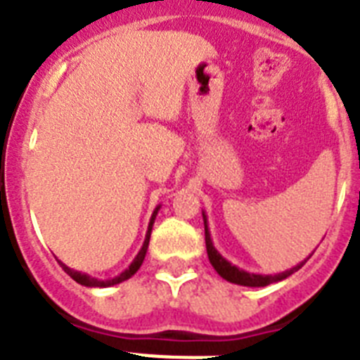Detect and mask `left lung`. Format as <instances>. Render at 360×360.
I'll use <instances>...</instances> for the list:
<instances>
[{
	"mask_svg": "<svg viewBox=\"0 0 360 360\" xmlns=\"http://www.w3.org/2000/svg\"><path fill=\"white\" fill-rule=\"evenodd\" d=\"M203 214V225H205V247H207V256L211 265L214 266V270L218 272L219 276L224 279H227L229 283H234V285H241V287H266V285H272V283L283 281V279H287L288 276H292L294 272H297L301 266L307 263L308 256L304 262L297 263L295 266H292L290 270H285V272H279V274H254V272H247L243 269H238L236 265H232L231 262H227L221 254L216 250L214 243L211 240V232H209V225H207V216L205 212L202 211Z\"/></svg>",
	"mask_w": 360,
	"mask_h": 360,
	"instance_id": "1",
	"label": "left lung"
}]
</instances>
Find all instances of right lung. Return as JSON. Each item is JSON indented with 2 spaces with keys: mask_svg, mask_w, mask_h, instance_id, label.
<instances>
[{
  "mask_svg": "<svg viewBox=\"0 0 360 360\" xmlns=\"http://www.w3.org/2000/svg\"><path fill=\"white\" fill-rule=\"evenodd\" d=\"M158 211H160V205H158L155 211H153L151 214V219H149V225H148V232H146V240L144 243H142V249L139 250V254L135 256V259L131 262V265L128 266V269L124 270L122 274L115 276V278L111 279H97V278H91V276L88 274H82V272H77V270L70 269L68 265H65L63 262H59V265L63 266V270H65L66 274L70 276V278L73 279V281H77L79 285H84V287H91V288H106V287H113V285H119V283L126 281V279L131 278L133 274H135L136 270L141 269L142 262H144L146 257V252H148V245H149V238H151V231H153V224H155V218H157Z\"/></svg>",
  "mask_w": 360,
  "mask_h": 360,
  "instance_id": "right-lung-1",
  "label": "right lung"
}]
</instances>
